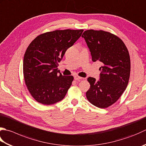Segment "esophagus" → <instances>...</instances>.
<instances>
[{
  "label": "esophagus",
  "mask_w": 146,
  "mask_h": 146,
  "mask_svg": "<svg viewBox=\"0 0 146 146\" xmlns=\"http://www.w3.org/2000/svg\"><path fill=\"white\" fill-rule=\"evenodd\" d=\"M74 78H75V80H80L82 78V77L79 76L78 75H75V76H74Z\"/></svg>",
  "instance_id": "34e87169"
}]
</instances>
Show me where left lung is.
Wrapping results in <instances>:
<instances>
[{"instance_id":"8db88e82","label":"left lung","mask_w":146,"mask_h":146,"mask_svg":"<svg viewBox=\"0 0 146 146\" xmlns=\"http://www.w3.org/2000/svg\"><path fill=\"white\" fill-rule=\"evenodd\" d=\"M84 38L94 62H101L99 80L88 77L90 87L86 92L90 103L99 108L110 106L118 101L127 87L130 73V59L121 40L102 30L85 31Z\"/></svg>"}]
</instances>
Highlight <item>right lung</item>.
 Wrapping results in <instances>:
<instances>
[{
    "label": "right lung",
    "instance_id": "obj_1",
    "mask_svg": "<svg viewBox=\"0 0 146 146\" xmlns=\"http://www.w3.org/2000/svg\"><path fill=\"white\" fill-rule=\"evenodd\" d=\"M83 31L68 29L47 32L36 36L28 47L23 59L25 81L38 102L50 105L64 99L73 76L62 75L58 63Z\"/></svg>",
    "mask_w": 146,
    "mask_h": 146
}]
</instances>
